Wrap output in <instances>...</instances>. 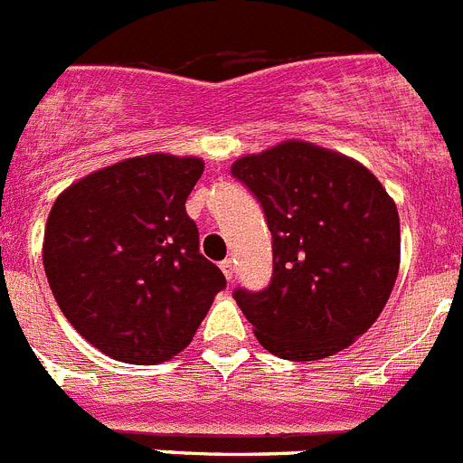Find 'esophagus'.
<instances>
[{"label": "esophagus", "mask_w": 463, "mask_h": 463, "mask_svg": "<svg viewBox=\"0 0 463 463\" xmlns=\"http://www.w3.org/2000/svg\"><path fill=\"white\" fill-rule=\"evenodd\" d=\"M220 269H222L224 279L227 280L234 279V262H232V260H224V262H220Z\"/></svg>", "instance_id": "34e87169"}]
</instances>
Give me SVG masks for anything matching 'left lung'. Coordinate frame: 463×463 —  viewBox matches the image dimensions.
<instances>
[{"label":"left lung","instance_id":"1","mask_svg":"<svg viewBox=\"0 0 463 463\" xmlns=\"http://www.w3.org/2000/svg\"><path fill=\"white\" fill-rule=\"evenodd\" d=\"M264 208L274 276L236 304L269 354L321 361L354 345L384 309L401 267L398 208L351 156L286 140L232 165Z\"/></svg>","mask_w":463,"mask_h":463}]
</instances>
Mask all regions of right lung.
<instances>
[{
  "label": "right lung",
  "mask_w": 463,
  "mask_h": 463,
  "mask_svg": "<svg viewBox=\"0 0 463 463\" xmlns=\"http://www.w3.org/2000/svg\"><path fill=\"white\" fill-rule=\"evenodd\" d=\"M201 173L199 156H133L70 184L51 208L42 255L55 302L114 361H171L227 286L184 208Z\"/></svg>",
  "instance_id": "1"
}]
</instances>
